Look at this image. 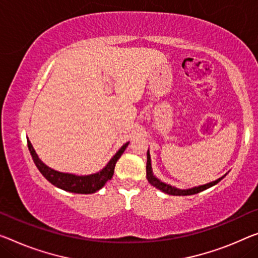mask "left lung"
Masks as SVG:
<instances>
[{
    "mask_svg": "<svg viewBox=\"0 0 258 258\" xmlns=\"http://www.w3.org/2000/svg\"><path fill=\"white\" fill-rule=\"evenodd\" d=\"M146 156H148V161H146V179L150 182V184H152L153 187H156L157 189L161 190L162 192L165 194H168V195H173V196H188V195H195V194H198L201 191H203V190L208 189L210 187H212V185L217 184L218 182L220 180H223L224 177L226 176V173L224 176L219 177V179H217L216 181H212V182H209L207 184H203V185H198V187H192V188H189V189H179L176 187H173V185L165 183V182L160 181L158 177L154 175L153 172H152V166H151V156H150V151L148 150V153H146Z\"/></svg>",
    "mask_w": 258,
    "mask_h": 258,
    "instance_id": "left-lung-1",
    "label": "left lung"
}]
</instances>
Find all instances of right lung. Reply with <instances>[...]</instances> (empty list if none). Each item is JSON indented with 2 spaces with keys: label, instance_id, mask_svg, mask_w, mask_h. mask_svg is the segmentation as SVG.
Returning a JSON list of instances; mask_svg holds the SVG:
<instances>
[{
  "label": "right lung",
  "instance_id": "1",
  "mask_svg": "<svg viewBox=\"0 0 258 258\" xmlns=\"http://www.w3.org/2000/svg\"><path fill=\"white\" fill-rule=\"evenodd\" d=\"M128 145L129 142L122 145L121 149L108 161V164L101 170H99V172L89 174V175H76V174L58 172V170H55L48 167L46 164H43L40 158L38 157V154L35 153V150L33 149L32 144H31L30 140L27 138V146H29L31 156H32L35 166L40 170L42 175L55 187L75 194H93L104 187L106 182L113 177L116 161L122 156V153L124 152Z\"/></svg>",
  "mask_w": 258,
  "mask_h": 258
}]
</instances>
